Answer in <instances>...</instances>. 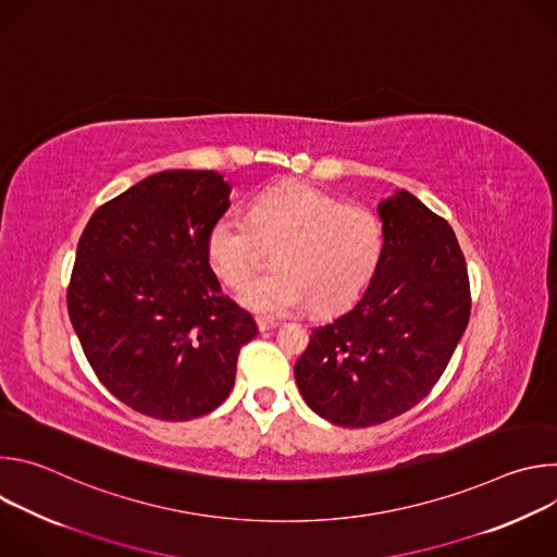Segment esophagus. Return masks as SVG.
Wrapping results in <instances>:
<instances>
[{
    "mask_svg": "<svg viewBox=\"0 0 557 557\" xmlns=\"http://www.w3.org/2000/svg\"><path fill=\"white\" fill-rule=\"evenodd\" d=\"M256 324H258V329L264 333V331H273L280 322H277V320H271V317H258Z\"/></svg>",
    "mask_w": 557,
    "mask_h": 557,
    "instance_id": "obj_1",
    "label": "esophagus"
}]
</instances>
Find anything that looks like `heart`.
Wrapping results in <instances>:
<instances>
[{"mask_svg": "<svg viewBox=\"0 0 557 557\" xmlns=\"http://www.w3.org/2000/svg\"><path fill=\"white\" fill-rule=\"evenodd\" d=\"M280 246L278 273L250 283L261 247ZM381 218L310 185H280L260 194L249 220L226 211L207 231V262L253 312L280 317L304 308L333 314L352 306L370 286L383 258Z\"/></svg>", "mask_w": 557, "mask_h": 557, "instance_id": "1", "label": "heart"}]
</instances>
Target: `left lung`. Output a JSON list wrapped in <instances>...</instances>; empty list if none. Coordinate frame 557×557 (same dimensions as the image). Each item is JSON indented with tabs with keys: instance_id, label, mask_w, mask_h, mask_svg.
<instances>
[{
	"instance_id": "1",
	"label": "left lung",
	"mask_w": 557,
	"mask_h": 557,
	"mask_svg": "<svg viewBox=\"0 0 557 557\" xmlns=\"http://www.w3.org/2000/svg\"><path fill=\"white\" fill-rule=\"evenodd\" d=\"M383 258L363 297L314 329L295 363L312 412L342 428H370L423 401L469 322L462 251L447 220L401 189L381 200Z\"/></svg>"
}]
</instances>
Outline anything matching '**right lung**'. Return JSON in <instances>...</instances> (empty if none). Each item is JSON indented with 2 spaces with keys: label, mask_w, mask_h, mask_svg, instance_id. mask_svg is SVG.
<instances>
[{
  "label": "right lung",
  "mask_w": 557,
  "mask_h": 557,
  "mask_svg": "<svg viewBox=\"0 0 557 557\" xmlns=\"http://www.w3.org/2000/svg\"><path fill=\"white\" fill-rule=\"evenodd\" d=\"M228 194L218 172H158L101 205L78 240L72 329L99 381L151 419L215 410L240 348L258 335L207 262V231Z\"/></svg>",
  "instance_id": "add662e5"
}]
</instances>
